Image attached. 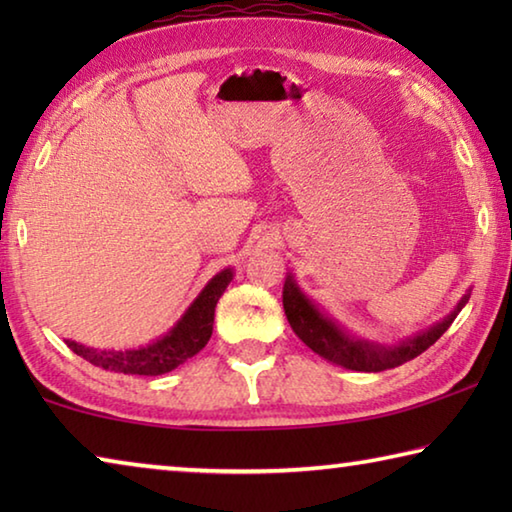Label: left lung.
<instances>
[{
  "mask_svg": "<svg viewBox=\"0 0 512 512\" xmlns=\"http://www.w3.org/2000/svg\"><path fill=\"white\" fill-rule=\"evenodd\" d=\"M284 302V314L289 318V325L293 332L298 334V339L314 350L318 357L334 363V366L357 370V372H381L388 368H397L402 363L411 361L422 354L427 348H431L440 336L447 332V327L454 323L458 311L463 309L467 302V296L458 302V307L449 314L443 323L433 325L424 334L413 336L411 341H406L397 348H379V345H370L363 341H354L348 334L341 332L332 320L320 316V311L311 305V302L302 296L296 282L291 280V275L284 282L282 291Z\"/></svg>",
  "mask_w": 512,
  "mask_h": 512,
  "instance_id": "obj_1",
  "label": "left lung"
}]
</instances>
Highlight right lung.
I'll use <instances>...</instances> for the list:
<instances>
[{
  "label": "right lung",
  "instance_id": "1",
  "mask_svg": "<svg viewBox=\"0 0 512 512\" xmlns=\"http://www.w3.org/2000/svg\"><path fill=\"white\" fill-rule=\"evenodd\" d=\"M232 280V271L225 268L219 275H214L210 284L201 291V296L194 300V305L187 309V314L180 318V323L158 343L149 345L142 350H94L85 348L74 341H67V348L74 350L79 357L90 361L92 366H99L110 372H124V375H164L178 368L180 363L192 359L194 354L201 352L212 336L214 325V307L219 302L221 293Z\"/></svg>",
  "mask_w": 512,
  "mask_h": 512
}]
</instances>
